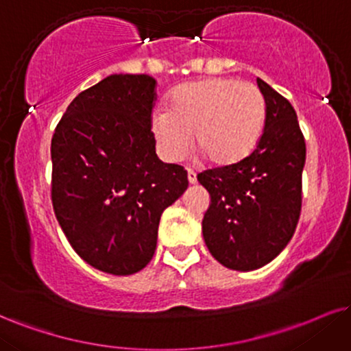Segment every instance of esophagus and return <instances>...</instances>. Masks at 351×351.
Returning a JSON list of instances; mask_svg holds the SVG:
<instances>
[{
	"instance_id": "34e87169",
	"label": "esophagus",
	"mask_w": 351,
	"mask_h": 351,
	"mask_svg": "<svg viewBox=\"0 0 351 351\" xmlns=\"http://www.w3.org/2000/svg\"><path fill=\"white\" fill-rule=\"evenodd\" d=\"M187 179L190 184H195L197 182V172L192 171V169H187Z\"/></svg>"
}]
</instances>
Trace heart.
<instances>
[{
  "instance_id": "obj_1",
  "label": "heart",
  "mask_w": 351,
  "mask_h": 351,
  "mask_svg": "<svg viewBox=\"0 0 351 351\" xmlns=\"http://www.w3.org/2000/svg\"><path fill=\"white\" fill-rule=\"evenodd\" d=\"M267 107L255 86L234 77H208L179 86L169 109L151 115L159 154L169 162L187 156L192 132L216 166H232L252 153L265 125Z\"/></svg>"
}]
</instances>
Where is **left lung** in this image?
Wrapping results in <instances>:
<instances>
[{"mask_svg": "<svg viewBox=\"0 0 351 351\" xmlns=\"http://www.w3.org/2000/svg\"><path fill=\"white\" fill-rule=\"evenodd\" d=\"M265 127L255 149L232 166L197 176L211 203L202 221L211 255L231 270L267 265L291 241L301 213L306 143L288 99L257 77Z\"/></svg>", "mask_w": 351, "mask_h": 351, "instance_id": "8db88e82", "label": "left lung"}]
</instances>
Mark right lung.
I'll return each instance as SVG.
<instances>
[{
    "label": "right lung",
    "mask_w": 351,
    "mask_h": 351,
    "mask_svg": "<svg viewBox=\"0 0 351 351\" xmlns=\"http://www.w3.org/2000/svg\"><path fill=\"white\" fill-rule=\"evenodd\" d=\"M156 80L110 75L73 99L51 138V203L76 254L97 270L148 265L162 211L189 187L159 161L151 132Z\"/></svg>",
    "instance_id": "1"
}]
</instances>
